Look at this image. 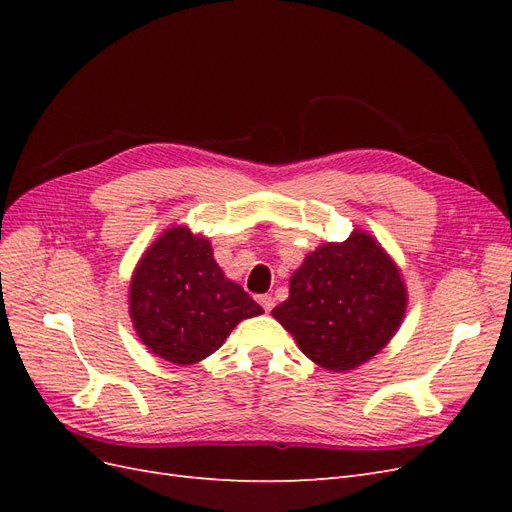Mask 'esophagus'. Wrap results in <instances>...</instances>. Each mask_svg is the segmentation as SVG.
<instances>
[{"mask_svg":"<svg viewBox=\"0 0 512 512\" xmlns=\"http://www.w3.org/2000/svg\"><path fill=\"white\" fill-rule=\"evenodd\" d=\"M258 303L262 305V309H265V312H271L273 305H275V301H273L271 294H260V297H258Z\"/></svg>","mask_w":512,"mask_h":512,"instance_id":"obj_1","label":"esophagus"}]
</instances>
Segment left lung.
Masks as SVG:
<instances>
[{"label":"left lung","mask_w":512,"mask_h":512,"mask_svg":"<svg viewBox=\"0 0 512 512\" xmlns=\"http://www.w3.org/2000/svg\"><path fill=\"white\" fill-rule=\"evenodd\" d=\"M408 294L391 256L365 230L324 243L290 277L273 318L316 365L348 371L378 354L399 329Z\"/></svg>","instance_id":"left-lung-1"}]
</instances>
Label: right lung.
Listing matches in <instances>:
<instances>
[{"mask_svg": "<svg viewBox=\"0 0 512 512\" xmlns=\"http://www.w3.org/2000/svg\"><path fill=\"white\" fill-rule=\"evenodd\" d=\"M262 312L218 267L211 243L185 226L168 228L149 245L130 282L136 335L175 365L207 359L241 320Z\"/></svg>", "mask_w": 512, "mask_h": 512, "instance_id": "right-lung-1", "label": "right lung"}]
</instances>
